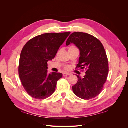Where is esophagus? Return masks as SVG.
<instances>
[{"mask_svg":"<svg viewBox=\"0 0 128 128\" xmlns=\"http://www.w3.org/2000/svg\"><path fill=\"white\" fill-rule=\"evenodd\" d=\"M69 75H70V74H69V72H64V74H63V76H68Z\"/></svg>","mask_w":128,"mask_h":128,"instance_id":"obj_1","label":"esophagus"}]
</instances>
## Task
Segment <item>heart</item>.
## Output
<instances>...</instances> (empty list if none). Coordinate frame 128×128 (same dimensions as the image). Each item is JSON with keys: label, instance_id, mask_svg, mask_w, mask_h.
Listing matches in <instances>:
<instances>
[{"label": "heart", "instance_id": "obj_1", "mask_svg": "<svg viewBox=\"0 0 128 128\" xmlns=\"http://www.w3.org/2000/svg\"><path fill=\"white\" fill-rule=\"evenodd\" d=\"M70 48H74V47H71Z\"/></svg>", "mask_w": 128, "mask_h": 128}]
</instances>
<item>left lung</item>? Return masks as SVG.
Masks as SVG:
<instances>
[{
	"instance_id": "8db88e82",
	"label": "left lung",
	"mask_w": 128,
	"mask_h": 128,
	"mask_svg": "<svg viewBox=\"0 0 128 128\" xmlns=\"http://www.w3.org/2000/svg\"><path fill=\"white\" fill-rule=\"evenodd\" d=\"M74 44L80 50L78 64L76 68H86L83 78L76 75L78 81L72 86V91L78 97L85 100L95 98L102 90L108 74V62L105 50L97 38L86 33L72 34L66 45Z\"/></svg>"
}]
</instances>
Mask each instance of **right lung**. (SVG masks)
<instances>
[{"label": "right lung", "mask_w": 128, "mask_h": 128, "mask_svg": "<svg viewBox=\"0 0 128 128\" xmlns=\"http://www.w3.org/2000/svg\"><path fill=\"white\" fill-rule=\"evenodd\" d=\"M70 34H42L30 40L23 48L19 61V77L25 90L32 98L44 99L54 92L62 74L48 73V62L54 58Z\"/></svg>", "instance_id": "right-lung-1"}]
</instances>
